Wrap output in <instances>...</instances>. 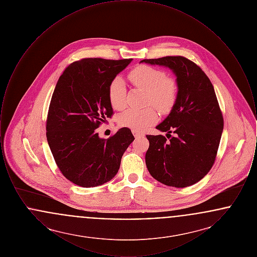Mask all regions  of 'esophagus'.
Wrapping results in <instances>:
<instances>
[{
    "mask_svg": "<svg viewBox=\"0 0 257 257\" xmlns=\"http://www.w3.org/2000/svg\"><path fill=\"white\" fill-rule=\"evenodd\" d=\"M132 133L134 135L135 138H141V137H143L144 134H142V133H140V132H138V131H132Z\"/></svg>",
    "mask_w": 257,
    "mask_h": 257,
    "instance_id": "1",
    "label": "esophagus"
}]
</instances>
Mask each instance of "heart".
I'll use <instances>...</instances> for the list:
<instances>
[{
    "label": "heart",
    "mask_w": 257,
    "mask_h": 257,
    "mask_svg": "<svg viewBox=\"0 0 257 257\" xmlns=\"http://www.w3.org/2000/svg\"><path fill=\"white\" fill-rule=\"evenodd\" d=\"M129 81L136 87L147 92L146 103L154 106L160 112H168L172 109L177 98V85L165 71L148 66L138 65L128 73ZM126 87L118 77L110 82L108 97L114 110L125 108ZM157 113L152 107L145 109H129L119 116V124L122 127L142 132L156 121Z\"/></svg>",
    "instance_id": "b5f03b06"
}]
</instances>
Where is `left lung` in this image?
<instances>
[{"label":"left lung","instance_id":"1","mask_svg":"<svg viewBox=\"0 0 257 257\" xmlns=\"http://www.w3.org/2000/svg\"><path fill=\"white\" fill-rule=\"evenodd\" d=\"M141 62L171 68L178 86L171 113L156 127L167 132L170 140L163 135L147 136V170L153 178L167 186L194 185L213 167L223 129L214 86L202 69L185 57L169 56Z\"/></svg>","mask_w":257,"mask_h":257}]
</instances>
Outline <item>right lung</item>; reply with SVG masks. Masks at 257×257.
<instances>
[{
  "label": "right lung",
  "instance_id": "1",
  "mask_svg": "<svg viewBox=\"0 0 257 257\" xmlns=\"http://www.w3.org/2000/svg\"><path fill=\"white\" fill-rule=\"evenodd\" d=\"M132 59L86 58L69 64L59 78L50 102L46 137L63 176L84 188L107 183L117 173L123 153L135 140L123 127L109 139L98 127L113 114L110 82Z\"/></svg>",
  "mask_w": 257,
  "mask_h": 257
}]
</instances>
